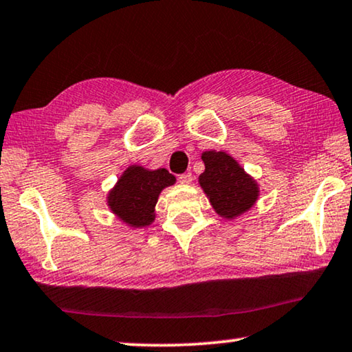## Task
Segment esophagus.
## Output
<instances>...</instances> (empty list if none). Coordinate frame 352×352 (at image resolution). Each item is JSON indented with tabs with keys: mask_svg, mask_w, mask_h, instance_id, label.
<instances>
[{
	"mask_svg": "<svg viewBox=\"0 0 352 352\" xmlns=\"http://www.w3.org/2000/svg\"><path fill=\"white\" fill-rule=\"evenodd\" d=\"M178 182H180L182 185H190V183L192 182V175H191V174H182V175H178Z\"/></svg>",
	"mask_w": 352,
	"mask_h": 352,
	"instance_id": "34e87169",
	"label": "esophagus"
}]
</instances>
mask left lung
<instances>
[{
	"mask_svg": "<svg viewBox=\"0 0 352 352\" xmlns=\"http://www.w3.org/2000/svg\"><path fill=\"white\" fill-rule=\"evenodd\" d=\"M206 170L199 175V185L207 194L214 212L223 218H235L258 201L259 188L243 167L224 151H204Z\"/></svg>",
	"mask_w": 352,
	"mask_h": 352,
	"instance_id": "obj_1",
	"label": "left lung"
}]
</instances>
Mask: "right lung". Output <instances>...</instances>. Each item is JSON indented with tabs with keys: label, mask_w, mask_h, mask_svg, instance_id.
Returning a JSON list of instances; mask_svg holds the SVG:
<instances>
[{
	"label": "right lung",
	"mask_w": 352,
	"mask_h": 352,
	"mask_svg": "<svg viewBox=\"0 0 352 352\" xmlns=\"http://www.w3.org/2000/svg\"><path fill=\"white\" fill-rule=\"evenodd\" d=\"M174 183L175 177L166 169L129 166L109 192V208L128 226L145 228L155 221V206L161 191Z\"/></svg>",
	"instance_id": "obj_1"
}]
</instances>
